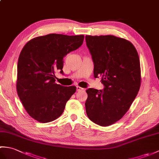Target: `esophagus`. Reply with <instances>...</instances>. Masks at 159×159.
Segmentation results:
<instances>
[{"mask_svg": "<svg viewBox=\"0 0 159 159\" xmlns=\"http://www.w3.org/2000/svg\"><path fill=\"white\" fill-rule=\"evenodd\" d=\"M82 90H84V89L82 88V87H80L79 86H76V91H77V92H79V91H82Z\"/></svg>", "mask_w": 159, "mask_h": 159, "instance_id": "1", "label": "esophagus"}]
</instances>
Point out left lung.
<instances>
[{
	"label": "left lung",
	"mask_w": 159,
	"mask_h": 159,
	"mask_svg": "<svg viewBox=\"0 0 159 159\" xmlns=\"http://www.w3.org/2000/svg\"><path fill=\"white\" fill-rule=\"evenodd\" d=\"M94 64L93 75L104 88L86 90L87 116L108 126L122 117L135 99L141 85L139 57L133 43L114 35L85 36Z\"/></svg>",
	"instance_id": "obj_1"
}]
</instances>
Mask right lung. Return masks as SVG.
<instances>
[{"instance_id":"1","label":"right lung","mask_w":159,"mask_h":159,"mask_svg":"<svg viewBox=\"0 0 159 159\" xmlns=\"http://www.w3.org/2000/svg\"><path fill=\"white\" fill-rule=\"evenodd\" d=\"M84 35L48 34L30 40L20 54L17 93L26 112L41 123L61 116L75 86L55 83L56 71L63 74V58L83 44Z\"/></svg>"}]
</instances>
